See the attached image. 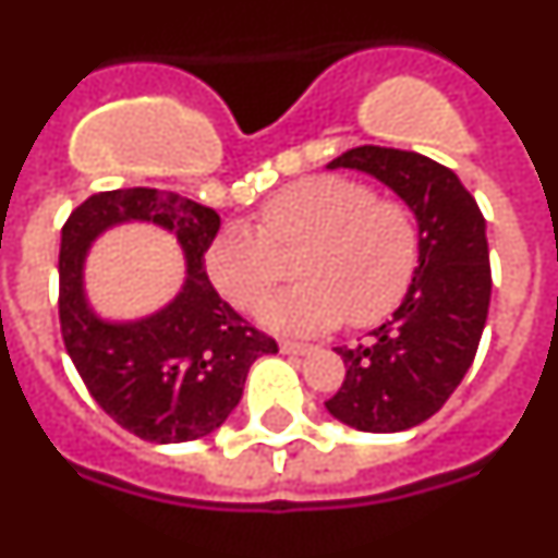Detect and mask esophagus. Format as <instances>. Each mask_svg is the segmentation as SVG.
Listing matches in <instances>:
<instances>
[{"instance_id": "1", "label": "esophagus", "mask_w": 558, "mask_h": 558, "mask_svg": "<svg viewBox=\"0 0 558 558\" xmlns=\"http://www.w3.org/2000/svg\"><path fill=\"white\" fill-rule=\"evenodd\" d=\"M279 349H282L284 354H310L313 352V347H310V343H295V340H282V343H279Z\"/></svg>"}]
</instances>
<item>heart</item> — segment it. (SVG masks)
Listing matches in <instances>:
<instances>
[{
  "mask_svg": "<svg viewBox=\"0 0 558 558\" xmlns=\"http://www.w3.org/2000/svg\"><path fill=\"white\" fill-rule=\"evenodd\" d=\"M310 243L299 263L307 282L263 310L279 332H324L349 322L372 327L402 304L418 265V226L405 204L377 198L363 181L313 175L279 190L259 229L231 223L206 251L211 284L240 310H256L282 282L276 248Z\"/></svg>",
  "mask_w": 558,
  "mask_h": 558,
  "instance_id": "b5f03b06",
  "label": "heart"
}]
</instances>
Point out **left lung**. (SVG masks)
Wrapping results in <instances>:
<instances>
[{
	"mask_svg": "<svg viewBox=\"0 0 558 558\" xmlns=\"http://www.w3.org/2000/svg\"><path fill=\"white\" fill-rule=\"evenodd\" d=\"M374 175L416 215L411 290L368 343L338 354L347 377L324 405L363 433L411 430L445 405L470 372L492 299L486 220L450 167L422 153L363 145L329 161Z\"/></svg>",
	"mask_w": 558,
	"mask_h": 558,
	"instance_id": "left-lung-1",
	"label": "left lung"
}]
</instances>
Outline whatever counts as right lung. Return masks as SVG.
<instances>
[{"mask_svg":"<svg viewBox=\"0 0 558 558\" xmlns=\"http://www.w3.org/2000/svg\"><path fill=\"white\" fill-rule=\"evenodd\" d=\"M122 222L170 230L187 263L180 295L140 323L100 319L82 288L90 243ZM218 229L215 209L150 186L97 192L63 223L58 259L63 343L97 405L145 441L179 445L215 433L243 397L254 360L279 352L274 338L251 327L211 288L204 254Z\"/></svg>","mask_w":558,"mask_h":558,"instance_id":"obj_1","label":"right lung"}]
</instances>
